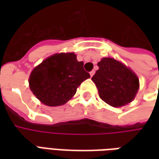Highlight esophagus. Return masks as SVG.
Instances as JSON below:
<instances>
[{"instance_id": "esophagus-1", "label": "esophagus", "mask_w": 159, "mask_h": 159, "mask_svg": "<svg viewBox=\"0 0 159 159\" xmlns=\"http://www.w3.org/2000/svg\"><path fill=\"white\" fill-rule=\"evenodd\" d=\"M89 74H90V76L92 77V76H93V75H94V70H92V71H90Z\"/></svg>"}]
</instances>
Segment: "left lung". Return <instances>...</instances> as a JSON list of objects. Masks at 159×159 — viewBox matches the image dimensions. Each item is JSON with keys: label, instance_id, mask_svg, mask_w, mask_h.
Wrapping results in <instances>:
<instances>
[{"label": "left lung", "instance_id": "obj_1", "mask_svg": "<svg viewBox=\"0 0 159 159\" xmlns=\"http://www.w3.org/2000/svg\"><path fill=\"white\" fill-rule=\"evenodd\" d=\"M92 77L100 99L113 107L130 103L139 89V79L127 66L112 58H103Z\"/></svg>", "mask_w": 159, "mask_h": 159}]
</instances>
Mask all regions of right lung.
<instances>
[{"mask_svg": "<svg viewBox=\"0 0 159 159\" xmlns=\"http://www.w3.org/2000/svg\"><path fill=\"white\" fill-rule=\"evenodd\" d=\"M89 77L83 62L77 61L74 52L56 53L33 70L30 89L42 103L58 107L70 100L81 83Z\"/></svg>", "mask_w": 159, "mask_h": 159, "instance_id": "obj_1", "label": "right lung"}]
</instances>
